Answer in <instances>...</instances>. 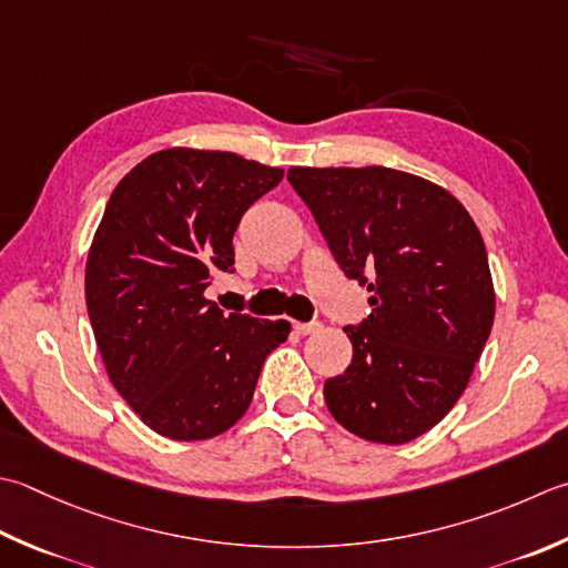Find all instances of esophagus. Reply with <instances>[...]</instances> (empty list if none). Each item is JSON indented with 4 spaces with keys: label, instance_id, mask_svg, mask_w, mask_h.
I'll list each match as a JSON object with an SVG mask.
<instances>
[{
    "label": "esophagus",
    "instance_id": "obj_1",
    "mask_svg": "<svg viewBox=\"0 0 568 568\" xmlns=\"http://www.w3.org/2000/svg\"><path fill=\"white\" fill-rule=\"evenodd\" d=\"M295 332H297V335H313V332H317L322 325H320V322H295Z\"/></svg>",
    "mask_w": 568,
    "mask_h": 568
}]
</instances>
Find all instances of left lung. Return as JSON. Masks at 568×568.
Masks as SVG:
<instances>
[{"label":"left lung","instance_id":"obj_1","mask_svg":"<svg viewBox=\"0 0 568 568\" xmlns=\"http://www.w3.org/2000/svg\"><path fill=\"white\" fill-rule=\"evenodd\" d=\"M344 275L372 293L347 325L352 364L325 382L337 424L398 446L443 420L470 382L495 320L480 231L446 189L388 166H291Z\"/></svg>","mask_w":568,"mask_h":568}]
</instances>
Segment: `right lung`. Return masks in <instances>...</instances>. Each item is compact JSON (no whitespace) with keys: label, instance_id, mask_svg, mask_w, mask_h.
<instances>
[{"label":"right lung","instance_id":"obj_1","mask_svg":"<svg viewBox=\"0 0 568 568\" xmlns=\"http://www.w3.org/2000/svg\"><path fill=\"white\" fill-rule=\"evenodd\" d=\"M283 170L233 152L150 154L108 199L85 263V305L110 382L154 433L206 440L246 414L291 322L224 315L204 297L233 273V233Z\"/></svg>","mask_w":568,"mask_h":568}]
</instances>
